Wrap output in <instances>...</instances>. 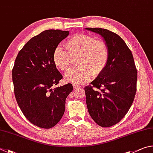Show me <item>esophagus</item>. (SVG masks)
Listing matches in <instances>:
<instances>
[{
    "mask_svg": "<svg viewBox=\"0 0 153 153\" xmlns=\"http://www.w3.org/2000/svg\"><path fill=\"white\" fill-rule=\"evenodd\" d=\"M72 86H73L74 89H76V88H79V89H80V88H81V86H79V85H76V84H72Z\"/></svg>",
    "mask_w": 153,
    "mask_h": 153,
    "instance_id": "obj_1",
    "label": "esophagus"
}]
</instances>
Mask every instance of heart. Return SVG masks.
Returning a JSON list of instances; mask_svg holds the SVG:
<instances>
[{
  "label": "heart",
  "mask_w": 153,
  "mask_h": 153,
  "mask_svg": "<svg viewBox=\"0 0 153 153\" xmlns=\"http://www.w3.org/2000/svg\"><path fill=\"white\" fill-rule=\"evenodd\" d=\"M67 51L61 47L53 50L52 60L55 66L64 72L69 68L72 58L78 57L77 68L70 70L64 75L67 82L74 84H84L97 76L105 69L108 63L109 52L108 45L102 40H96L88 34L74 35L65 42Z\"/></svg>",
  "instance_id": "1"
}]
</instances>
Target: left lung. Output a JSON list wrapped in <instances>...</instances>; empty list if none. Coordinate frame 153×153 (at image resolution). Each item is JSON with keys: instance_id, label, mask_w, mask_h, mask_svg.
I'll return each mask as SVG.
<instances>
[{"instance_id": "left-lung-1", "label": "left lung", "mask_w": 153, "mask_h": 153, "mask_svg": "<svg viewBox=\"0 0 153 153\" xmlns=\"http://www.w3.org/2000/svg\"><path fill=\"white\" fill-rule=\"evenodd\" d=\"M85 29L101 36L109 49L105 69L85 91L91 117L100 126L110 127L118 123L132 105L137 70L132 52L118 35L102 28Z\"/></svg>"}]
</instances>
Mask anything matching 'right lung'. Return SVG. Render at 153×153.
<instances>
[{
  "instance_id": "add662e5",
  "label": "right lung",
  "mask_w": 153,
  "mask_h": 153,
  "mask_svg": "<svg viewBox=\"0 0 153 153\" xmlns=\"http://www.w3.org/2000/svg\"><path fill=\"white\" fill-rule=\"evenodd\" d=\"M69 31L48 29L26 43L12 70L15 96L25 117L37 127L51 128L65 111L66 99L72 91L68 83L53 88L62 79L52 60L53 50Z\"/></svg>"
}]
</instances>
